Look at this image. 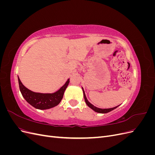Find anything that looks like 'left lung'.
<instances>
[{
  "instance_id": "1",
  "label": "left lung",
  "mask_w": 155,
  "mask_h": 155,
  "mask_svg": "<svg viewBox=\"0 0 155 155\" xmlns=\"http://www.w3.org/2000/svg\"><path fill=\"white\" fill-rule=\"evenodd\" d=\"M83 91L84 98H85V102H86L87 105L89 107L91 108V109H92V110H94L97 112H99V113H107V112H110V111H111V110H114V109H116V108H117V107H118V106H117V107H113V108H110V109H100V108H97V107H95V106H94L93 105H92V104H91V103L87 100V97H86V96H85V92H84V91H83Z\"/></svg>"
}]
</instances>
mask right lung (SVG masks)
<instances>
[{"label": "right lung", "instance_id": "add662e5", "mask_svg": "<svg viewBox=\"0 0 155 155\" xmlns=\"http://www.w3.org/2000/svg\"><path fill=\"white\" fill-rule=\"evenodd\" d=\"M18 85L22 96L28 103L38 109H48L58 105L61 101L65 89L70 82L69 79L59 90L53 94H43L32 92L22 85L18 77Z\"/></svg>", "mask_w": 155, "mask_h": 155}]
</instances>
